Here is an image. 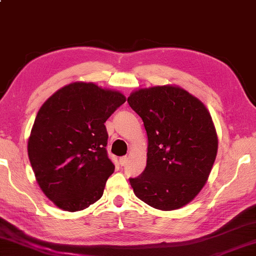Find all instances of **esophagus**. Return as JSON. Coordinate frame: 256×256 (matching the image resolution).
I'll use <instances>...</instances> for the list:
<instances>
[{"instance_id": "esophagus-1", "label": "esophagus", "mask_w": 256, "mask_h": 256, "mask_svg": "<svg viewBox=\"0 0 256 256\" xmlns=\"http://www.w3.org/2000/svg\"><path fill=\"white\" fill-rule=\"evenodd\" d=\"M127 162H128V158H127V156H122V158H119V163H120L121 166H124V165L127 164Z\"/></svg>"}]
</instances>
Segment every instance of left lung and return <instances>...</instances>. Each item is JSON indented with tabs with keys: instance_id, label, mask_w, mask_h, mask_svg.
Instances as JSON below:
<instances>
[{
	"instance_id": "1",
	"label": "left lung",
	"mask_w": 256,
	"mask_h": 256,
	"mask_svg": "<svg viewBox=\"0 0 256 256\" xmlns=\"http://www.w3.org/2000/svg\"><path fill=\"white\" fill-rule=\"evenodd\" d=\"M128 103L146 129V168L130 178L134 194L150 207L178 209L202 189L216 160L218 140L204 103L172 85L140 88Z\"/></svg>"
}]
</instances>
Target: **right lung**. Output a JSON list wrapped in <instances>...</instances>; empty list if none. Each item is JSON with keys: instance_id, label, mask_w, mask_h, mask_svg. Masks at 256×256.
<instances>
[{"instance_id": "add662e5", "label": "right lung", "mask_w": 256, "mask_h": 256, "mask_svg": "<svg viewBox=\"0 0 256 256\" xmlns=\"http://www.w3.org/2000/svg\"><path fill=\"white\" fill-rule=\"evenodd\" d=\"M124 102L118 91L75 82L40 108L28 155L40 189L58 208L78 212L102 196L114 171L104 122Z\"/></svg>"}]
</instances>
